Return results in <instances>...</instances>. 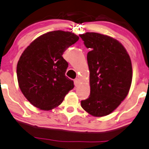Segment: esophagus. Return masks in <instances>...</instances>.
I'll use <instances>...</instances> for the list:
<instances>
[{"label": "esophagus", "instance_id": "obj_1", "mask_svg": "<svg viewBox=\"0 0 149 149\" xmlns=\"http://www.w3.org/2000/svg\"><path fill=\"white\" fill-rule=\"evenodd\" d=\"M74 81V84H75V86H78V85H79V84L80 83V80L79 79H77V78L75 79Z\"/></svg>", "mask_w": 149, "mask_h": 149}]
</instances>
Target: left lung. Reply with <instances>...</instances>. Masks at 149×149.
<instances>
[{
	"instance_id": "1",
	"label": "left lung",
	"mask_w": 149,
	"mask_h": 149,
	"mask_svg": "<svg viewBox=\"0 0 149 149\" xmlns=\"http://www.w3.org/2000/svg\"><path fill=\"white\" fill-rule=\"evenodd\" d=\"M79 36L91 49L87 54L91 95L81 106L93 116H106L129 92L133 77L131 58L122 44L111 36L95 32Z\"/></svg>"
}]
</instances>
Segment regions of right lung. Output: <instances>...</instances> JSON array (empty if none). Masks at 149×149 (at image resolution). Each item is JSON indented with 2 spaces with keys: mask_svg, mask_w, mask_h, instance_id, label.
<instances>
[{
  "mask_svg": "<svg viewBox=\"0 0 149 149\" xmlns=\"http://www.w3.org/2000/svg\"><path fill=\"white\" fill-rule=\"evenodd\" d=\"M79 38L70 32L52 31L36 38L22 53L16 68L18 86L33 106L52 110L74 88L65 75L68 63L62 55Z\"/></svg>",
  "mask_w": 149,
  "mask_h": 149,
  "instance_id": "add662e5",
  "label": "right lung"
}]
</instances>
